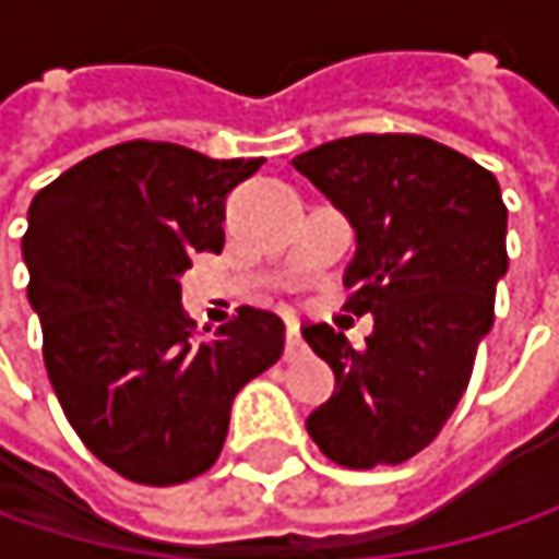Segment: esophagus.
Here are the masks:
<instances>
[{
    "instance_id": "obj_1",
    "label": "esophagus",
    "mask_w": 559,
    "mask_h": 559,
    "mask_svg": "<svg viewBox=\"0 0 559 559\" xmlns=\"http://www.w3.org/2000/svg\"><path fill=\"white\" fill-rule=\"evenodd\" d=\"M300 353H304V340H300L297 326L287 323V330H284V359L290 362V359H297Z\"/></svg>"
}]
</instances>
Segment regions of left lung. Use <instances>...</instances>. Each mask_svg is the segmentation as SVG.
Returning <instances> with one entry per match:
<instances>
[{
  "instance_id": "1",
  "label": "left lung",
  "mask_w": 559,
  "mask_h": 559,
  "mask_svg": "<svg viewBox=\"0 0 559 559\" xmlns=\"http://www.w3.org/2000/svg\"><path fill=\"white\" fill-rule=\"evenodd\" d=\"M356 229L346 310L376 317L362 349L326 323L304 340L336 391L307 417L346 469L397 466L433 443L469 385L508 269L499 180L473 158L407 132L349 135L294 158Z\"/></svg>"
}]
</instances>
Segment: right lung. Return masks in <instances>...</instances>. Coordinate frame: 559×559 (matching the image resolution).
<instances>
[{
    "instance_id": "add662e5",
    "label": "right lung",
    "mask_w": 559,
    "mask_h": 559,
    "mask_svg": "<svg viewBox=\"0 0 559 559\" xmlns=\"http://www.w3.org/2000/svg\"><path fill=\"white\" fill-rule=\"evenodd\" d=\"M259 168L135 139L32 200L22 252L45 369L76 437L122 479L177 486L206 473L233 397L281 359L284 323L255 307L197 343L177 281L197 252H223L226 193Z\"/></svg>"
}]
</instances>
